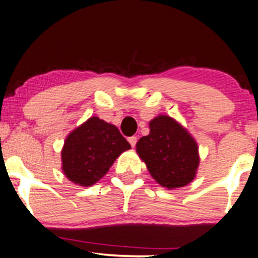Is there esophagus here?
Here are the masks:
<instances>
[{
	"instance_id": "1",
	"label": "esophagus",
	"mask_w": 258,
	"mask_h": 258,
	"mask_svg": "<svg viewBox=\"0 0 258 258\" xmlns=\"http://www.w3.org/2000/svg\"><path fill=\"white\" fill-rule=\"evenodd\" d=\"M128 142H130V144H131V146L132 147H135L136 146V144H137V137H130L128 138Z\"/></svg>"
}]
</instances>
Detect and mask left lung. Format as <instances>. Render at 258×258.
<instances>
[{
  "mask_svg": "<svg viewBox=\"0 0 258 258\" xmlns=\"http://www.w3.org/2000/svg\"><path fill=\"white\" fill-rule=\"evenodd\" d=\"M149 125L150 133L136 147L153 179L169 190L191 183L201 160L194 137L169 115H157Z\"/></svg>",
  "mask_w": 258,
  "mask_h": 258,
  "instance_id": "8db88e82",
  "label": "left lung"
}]
</instances>
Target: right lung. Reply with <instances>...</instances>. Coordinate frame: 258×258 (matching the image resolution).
I'll return each mask as SVG.
<instances>
[{
    "instance_id": "add662e5",
    "label": "right lung",
    "mask_w": 258,
    "mask_h": 258,
    "mask_svg": "<svg viewBox=\"0 0 258 258\" xmlns=\"http://www.w3.org/2000/svg\"><path fill=\"white\" fill-rule=\"evenodd\" d=\"M131 149L118 127L91 116L73 130L61 150L62 172L79 186L94 185L108 172L116 158Z\"/></svg>"
}]
</instances>
